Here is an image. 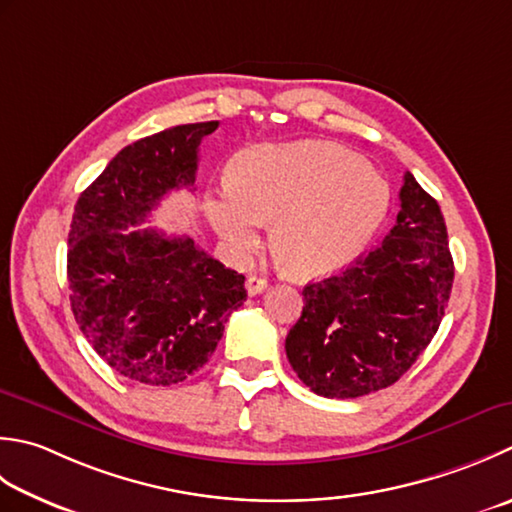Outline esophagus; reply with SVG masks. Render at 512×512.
Instances as JSON below:
<instances>
[{"instance_id": "1", "label": "esophagus", "mask_w": 512, "mask_h": 512, "mask_svg": "<svg viewBox=\"0 0 512 512\" xmlns=\"http://www.w3.org/2000/svg\"><path fill=\"white\" fill-rule=\"evenodd\" d=\"M266 288H268V282H266L264 277L250 275V277L246 279V290H248V295H259V293H264Z\"/></svg>"}]
</instances>
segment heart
I'll use <instances>...</instances> for the list:
<instances>
[{
  "mask_svg": "<svg viewBox=\"0 0 512 512\" xmlns=\"http://www.w3.org/2000/svg\"><path fill=\"white\" fill-rule=\"evenodd\" d=\"M390 186L362 155L335 142L259 144L239 153L230 177L206 199L224 242L248 253L270 219L273 244L295 277L333 275L382 230Z\"/></svg>",
  "mask_w": 512,
  "mask_h": 512,
  "instance_id": "obj_1",
  "label": "heart"
}]
</instances>
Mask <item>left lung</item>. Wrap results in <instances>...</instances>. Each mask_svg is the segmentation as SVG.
I'll use <instances>...</instances> for the list:
<instances>
[{
    "label": "left lung",
    "instance_id": "8db88e82",
    "mask_svg": "<svg viewBox=\"0 0 512 512\" xmlns=\"http://www.w3.org/2000/svg\"><path fill=\"white\" fill-rule=\"evenodd\" d=\"M399 202L382 246L304 288L286 355L317 395L355 399L393 386L442 324L455 277L444 215L410 173Z\"/></svg>",
    "mask_w": 512,
    "mask_h": 512
}]
</instances>
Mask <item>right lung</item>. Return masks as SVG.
Instances as JSON below:
<instances>
[{
    "mask_svg": "<svg viewBox=\"0 0 512 512\" xmlns=\"http://www.w3.org/2000/svg\"><path fill=\"white\" fill-rule=\"evenodd\" d=\"M219 122L166 128L119 150L79 195L68 233L70 308L88 344L119 375L175 386L202 368L233 310L244 275L190 237L146 222L170 190L193 186L197 150Z\"/></svg>",
    "mask_w": 512,
    "mask_h": 512,
    "instance_id": "obj_1",
    "label": "right lung"
}]
</instances>
